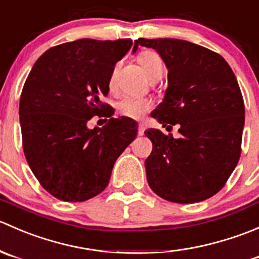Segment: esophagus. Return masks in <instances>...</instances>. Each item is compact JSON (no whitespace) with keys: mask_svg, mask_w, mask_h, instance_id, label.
Returning <instances> with one entry per match:
<instances>
[{"mask_svg":"<svg viewBox=\"0 0 259 259\" xmlns=\"http://www.w3.org/2000/svg\"><path fill=\"white\" fill-rule=\"evenodd\" d=\"M144 132H145V125L144 124H139V127H138V134L142 137V135H144Z\"/></svg>","mask_w":259,"mask_h":259,"instance_id":"1","label":"esophagus"}]
</instances>
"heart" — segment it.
I'll return each mask as SVG.
<instances>
[{
    "instance_id": "heart-1",
    "label": "heart",
    "mask_w": 259,
    "mask_h": 259,
    "mask_svg": "<svg viewBox=\"0 0 259 259\" xmlns=\"http://www.w3.org/2000/svg\"><path fill=\"white\" fill-rule=\"evenodd\" d=\"M138 61H139L140 66L143 67V70H144V72L149 79L153 77L154 75L159 74V72H163V64H161L160 57L155 52H140L139 56H138ZM115 75H116V70H114L110 75V80H109L110 89L114 88ZM149 109H150V101L143 98L126 96V98L121 99L117 103V111H119V114L122 115V116L132 117V119H140Z\"/></svg>"
}]
</instances>
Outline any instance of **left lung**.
I'll list each match as a JSON object with an SVG mask.
<instances>
[{
	"label": "left lung",
	"instance_id": "obj_1",
	"mask_svg": "<svg viewBox=\"0 0 259 259\" xmlns=\"http://www.w3.org/2000/svg\"><path fill=\"white\" fill-rule=\"evenodd\" d=\"M168 69V88L151 116L179 124L176 139L159 129L144 134L153 143L145 160L149 187L163 199L197 203L224 187L241 156L244 103L236 75L221 55L178 38H139Z\"/></svg>",
	"mask_w": 259,
	"mask_h": 259
}]
</instances>
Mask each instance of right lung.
<instances>
[{
    "label": "right lung",
    "instance_id": "right-lung-1",
    "mask_svg": "<svg viewBox=\"0 0 259 259\" xmlns=\"http://www.w3.org/2000/svg\"><path fill=\"white\" fill-rule=\"evenodd\" d=\"M133 41L81 38L44 52L31 69L20 99L23 151L31 170L51 195L83 202L100 194L120 154L137 138L138 122L110 117L103 127L88 121L113 108L109 94L115 64Z\"/></svg>",
    "mask_w": 259,
    "mask_h": 259
}]
</instances>
